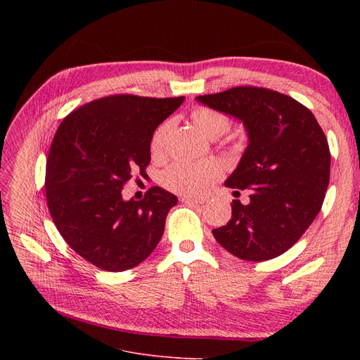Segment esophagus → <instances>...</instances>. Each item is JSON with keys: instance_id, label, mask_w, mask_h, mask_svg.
Here are the masks:
<instances>
[{"instance_id": "obj_1", "label": "esophagus", "mask_w": 360, "mask_h": 360, "mask_svg": "<svg viewBox=\"0 0 360 360\" xmlns=\"http://www.w3.org/2000/svg\"><path fill=\"white\" fill-rule=\"evenodd\" d=\"M181 201L186 205H200L204 202V200H198V198H190V197H182Z\"/></svg>"}]
</instances>
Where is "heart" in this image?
Returning <instances> with one entry per match:
<instances>
[{
  "mask_svg": "<svg viewBox=\"0 0 360 360\" xmlns=\"http://www.w3.org/2000/svg\"><path fill=\"white\" fill-rule=\"evenodd\" d=\"M193 122L209 139H219L231 128V118L216 109L198 106L191 112ZM172 121L162 122L150 139V153L153 158H162L165 153L167 134ZM221 175L220 166L213 160L198 163L176 162L170 165L162 174V185L166 190L181 195H201Z\"/></svg>",
  "mask_w": 360,
  "mask_h": 360,
  "instance_id": "obj_1",
  "label": "heart"
}]
</instances>
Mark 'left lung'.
<instances>
[{"instance_id": "8db88e82", "label": "left lung", "mask_w": 360, "mask_h": 360, "mask_svg": "<svg viewBox=\"0 0 360 360\" xmlns=\"http://www.w3.org/2000/svg\"><path fill=\"white\" fill-rule=\"evenodd\" d=\"M197 101L242 121L250 141L224 182L251 190L250 202L233 200L232 219L213 236L240 259L281 255L309 228L327 193L331 155L323 128L307 106L264 87L239 86Z\"/></svg>"}]
</instances>
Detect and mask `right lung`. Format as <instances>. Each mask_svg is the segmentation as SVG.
Masks as SVG:
<instances>
[{"mask_svg":"<svg viewBox=\"0 0 360 360\" xmlns=\"http://www.w3.org/2000/svg\"><path fill=\"white\" fill-rule=\"evenodd\" d=\"M184 99L113 94L72 110L56 129L46 158L48 209L64 240L101 270L139 266L162 239L178 198L151 186L143 200L125 201L122 188L147 175L150 139Z\"/></svg>","mask_w":360,"mask_h":360,"instance_id":"obj_1","label":"right lung"}]
</instances>
